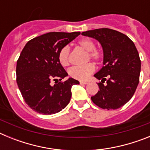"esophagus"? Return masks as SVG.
<instances>
[{"mask_svg": "<svg viewBox=\"0 0 150 150\" xmlns=\"http://www.w3.org/2000/svg\"><path fill=\"white\" fill-rule=\"evenodd\" d=\"M79 83H80V84L81 85H86V84H88V82H86V81H80L79 82Z\"/></svg>", "mask_w": 150, "mask_h": 150, "instance_id": "34e87169", "label": "esophagus"}]
</instances>
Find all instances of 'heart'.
Returning a JSON list of instances; mask_svg holds the SVG:
<instances>
[{
  "label": "heart",
  "instance_id": "1",
  "mask_svg": "<svg viewBox=\"0 0 150 150\" xmlns=\"http://www.w3.org/2000/svg\"><path fill=\"white\" fill-rule=\"evenodd\" d=\"M78 46L87 52V59H91L99 62L104 59V54L103 50L95 48V44L92 40L89 38H83L78 41ZM59 61L62 66H67L70 64V50L65 46L60 50L58 55ZM94 64L88 63L82 66H74L69 70L70 76L79 80H86L95 71Z\"/></svg>",
  "mask_w": 150,
  "mask_h": 150
}]
</instances>
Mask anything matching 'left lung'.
Listing matches in <instances>:
<instances>
[{
    "instance_id": "obj_1",
    "label": "left lung",
    "mask_w": 150,
    "mask_h": 150,
    "mask_svg": "<svg viewBox=\"0 0 150 150\" xmlns=\"http://www.w3.org/2000/svg\"><path fill=\"white\" fill-rule=\"evenodd\" d=\"M98 40L104 50V66L95 76L101 80L91 100L102 109L116 110L132 98L140 80V56L133 41L122 33L98 28L82 33ZM106 83L104 84L105 81Z\"/></svg>"
}]
</instances>
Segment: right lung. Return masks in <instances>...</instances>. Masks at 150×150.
<instances>
[{
    "label": "right lung",
    "instance_id": "add662e5",
    "mask_svg": "<svg viewBox=\"0 0 150 150\" xmlns=\"http://www.w3.org/2000/svg\"><path fill=\"white\" fill-rule=\"evenodd\" d=\"M79 34L50 32L33 38L23 48L17 60L16 83L24 100L33 110L43 115L54 114L70 102L71 87L79 83L73 78L62 80L67 73L58 55L62 47ZM52 81H55L54 86Z\"/></svg>",
    "mask_w": 150,
    "mask_h": 150
}]
</instances>
